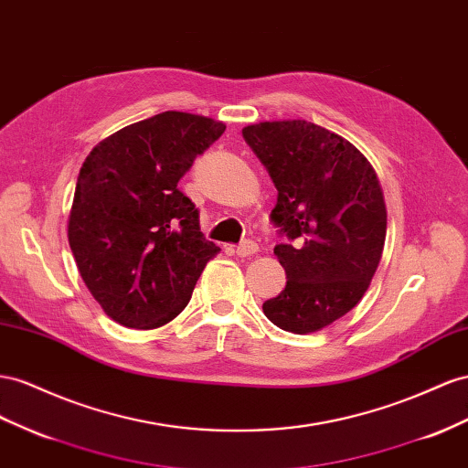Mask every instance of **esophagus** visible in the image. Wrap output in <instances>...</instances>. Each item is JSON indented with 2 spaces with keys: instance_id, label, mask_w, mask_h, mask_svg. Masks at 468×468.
I'll use <instances>...</instances> for the list:
<instances>
[{
  "instance_id": "1",
  "label": "esophagus",
  "mask_w": 468,
  "mask_h": 468,
  "mask_svg": "<svg viewBox=\"0 0 468 468\" xmlns=\"http://www.w3.org/2000/svg\"><path fill=\"white\" fill-rule=\"evenodd\" d=\"M236 254H238L239 258L254 256V254H258V244H256V242H250V239H246V242H242V244H239V246L236 248Z\"/></svg>"
}]
</instances>
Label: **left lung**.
Instances as JSON below:
<instances>
[{
    "label": "left lung",
    "mask_w": 468,
    "mask_h": 468,
    "mask_svg": "<svg viewBox=\"0 0 468 468\" xmlns=\"http://www.w3.org/2000/svg\"><path fill=\"white\" fill-rule=\"evenodd\" d=\"M242 135L277 188L271 220L292 239L273 250L285 289L261 309L287 333L323 331L358 305L382 260L380 181L355 145L317 123L260 122Z\"/></svg>",
    "instance_id": "left-lung-1"
}]
</instances>
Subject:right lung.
Here are the masks:
<instances>
[{
    "label": "right lung",
    "mask_w": 468,
    "mask_h": 468,
    "mask_svg": "<svg viewBox=\"0 0 468 468\" xmlns=\"http://www.w3.org/2000/svg\"><path fill=\"white\" fill-rule=\"evenodd\" d=\"M226 125L163 112L108 135L84 159L69 217V244L110 319L149 331L173 321L220 248L176 183Z\"/></svg>",
    "instance_id": "right-lung-1"
}]
</instances>
